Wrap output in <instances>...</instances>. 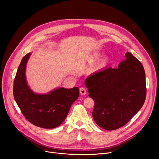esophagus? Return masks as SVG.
Returning <instances> with one entry per match:
<instances>
[{
    "instance_id": "obj_1",
    "label": "esophagus",
    "mask_w": 159,
    "mask_h": 159,
    "mask_svg": "<svg viewBox=\"0 0 159 159\" xmlns=\"http://www.w3.org/2000/svg\"><path fill=\"white\" fill-rule=\"evenodd\" d=\"M80 93L82 94V95H85V94H86V93H87V91H86V89H85V88H84V87H81V88H80Z\"/></svg>"
}]
</instances>
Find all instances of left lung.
I'll use <instances>...</instances> for the list:
<instances>
[{"label":"left lung","instance_id":"1","mask_svg":"<svg viewBox=\"0 0 159 159\" xmlns=\"http://www.w3.org/2000/svg\"><path fill=\"white\" fill-rule=\"evenodd\" d=\"M85 85L89 96L95 102L93 118L106 130L126 125L141 109L146 98L143 66L129 52L117 69L108 67L90 75Z\"/></svg>","mask_w":159,"mask_h":159}]
</instances>
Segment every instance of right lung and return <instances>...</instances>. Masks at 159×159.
<instances>
[{
	"label": "right lung",
	"mask_w": 159,
	"mask_h": 159,
	"mask_svg": "<svg viewBox=\"0 0 159 159\" xmlns=\"http://www.w3.org/2000/svg\"><path fill=\"white\" fill-rule=\"evenodd\" d=\"M31 53L22 58L14 81V99L22 114L33 125L47 129L60 126L65 120L72 103L77 99V87H60L47 94H34L26 80V66Z\"/></svg>",
	"instance_id": "1"
}]
</instances>
